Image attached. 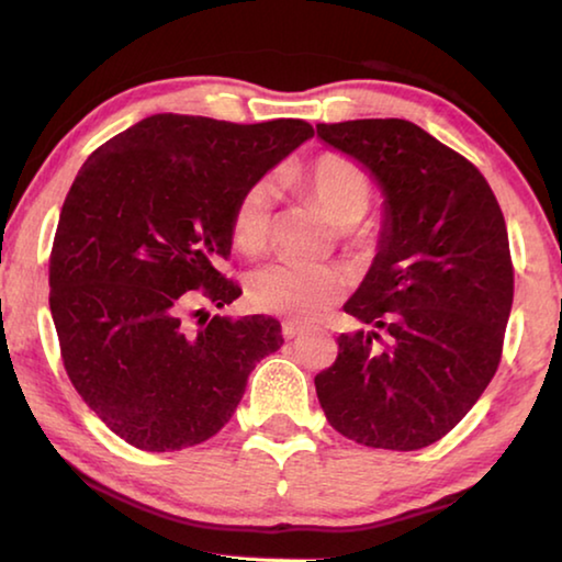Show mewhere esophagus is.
<instances>
[{"label":"esophagus","mask_w":562,"mask_h":562,"mask_svg":"<svg viewBox=\"0 0 562 562\" xmlns=\"http://www.w3.org/2000/svg\"><path fill=\"white\" fill-rule=\"evenodd\" d=\"M300 333H303V325H300V323H292V321H284V323H282V335H284V338H288V340L297 338Z\"/></svg>","instance_id":"obj_1"}]
</instances>
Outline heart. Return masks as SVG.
<instances>
[{"mask_svg":"<svg viewBox=\"0 0 562 562\" xmlns=\"http://www.w3.org/2000/svg\"><path fill=\"white\" fill-rule=\"evenodd\" d=\"M305 194L323 209L338 227H353L363 220L373 201V181L353 158L321 154L290 173ZM272 227V187L252 181L234 201L232 245L245 255H257L267 245ZM350 278L338 265H292L274 262L249 274V303L262 313H274L290 321H315L325 310L348 295Z\"/></svg>","mask_w":562,"mask_h":562,"instance_id":"1","label":"heart"}]
</instances>
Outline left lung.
I'll use <instances>...</instances> for the list:
<instances>
[{
  "label": "left lung",
  "instance_id": "8db88e82",
  "mask_svg": "<svg viewBox=\"0 0 562 562\" xmlns=\"http://www.w3.org/2000/svg\"><path fill=\"white\" fill-rule=\"evenodd\" d=\"M317 136L371 171L386 194L381 249L315 375L335 431L414 451L454 429L497 373L515 267L495 191L462 154L401 119L317 123Z\"/></svg>",
  "mask_w": 562,
  "mask_h": 562
}]
</instances>
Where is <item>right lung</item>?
I'll use <instances>...</instances> for the list:
<instances>
[{"label":"right lung","instance_id":"right-lung-1","mask_svg":"<svg viewBox=\"0 0 562 562\" xmlns=\"http://www.w3.org/2000/svg\"><path fill=\"white\" fill-rule=\"evenodd\" d=\"M300 119L229 123L158 113L88 156L49 252V313L75 391L131 447L212 439L247 375L280 350L274 317L204 313L241 295L222 274L232 209L313 138Z\"/></svg>","mask_w":562,"mask_h":562}]
</instances>
